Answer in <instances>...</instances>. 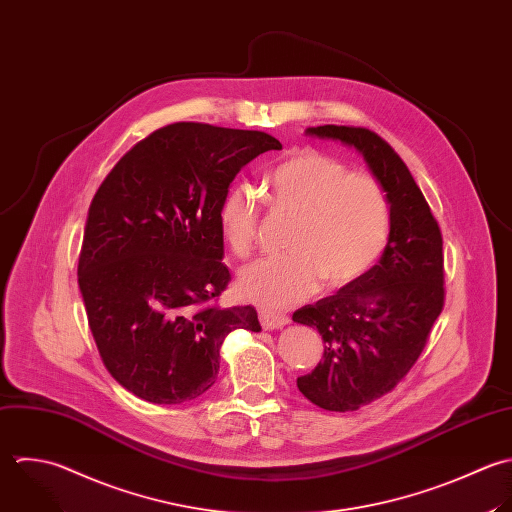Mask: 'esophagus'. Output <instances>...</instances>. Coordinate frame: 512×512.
Instances as JSON below:
<instances>
[{
	"label": "esophagus",
	"mask_w": 512,
	"mask_h": 512,
	"mask_svg": "<svg viewBox=\"0 0 512 512\" xmlns=\"http://www.w3.org/2000/svg\"><path fill=\"white\" fill-rule=\"evenodd\" d=\"M259 321L263 329H283L285 325H289V317L283 313H275V311H259Z\"/></svg>",
	"instance_id": "34e87169"
}]
</instances>
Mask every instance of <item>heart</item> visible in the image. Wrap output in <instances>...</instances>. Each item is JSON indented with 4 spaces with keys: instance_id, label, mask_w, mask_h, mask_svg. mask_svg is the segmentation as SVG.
Returning a JSON list of instances; mask_svg holds the SVG:
<instances>
[{
    "instance_id": "heart-1",
    "label": "heart",
    "mask_w": 512,
    "mask_h": 512,
    "mask_svg": "<svg viewBox=\"0 0 512 512\" xmlns=\"http://www.w3.org/2000/svg\"><path fill=\"white\" fill-rule=\"evenodd\" d=\"M271 209L293 219L287 255L247 265L239 293L263 307L283 309L321 283L341 289L367 275L391 233V205L383 185L315 149H299L265 175ZM223 239L239 259L249 257L261 223V201L245 185L231 187L219 207Z\"/></svg>"
}]
</instances>
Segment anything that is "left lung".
Wrapping results in <instances>:
<instances>
[{"mask_svg": "<svg viewBox=\"0 0 512 512\" xmlns=\"http://www.w3.org/2000/svg\"><path fill=\"white\" fill-rule=\"evenodd\" d=\"M311 137L357 149L391 205L379 263L335 295L305 305L293 321L321 333L323 361L297 379L325 411H357L393 391L423 353L445 303L443 237L419 185L395 149L363 127L319 125Z\"/></svg>", "mask_w": 512, "mask_h": 512, "instance_id": "left-lung-1", "label": "left lung"}]
</instances>
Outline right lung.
I'll return each mask as SVG.
<instances>
[{
	"label": "right lung",
	"instance_id": "1",
	"mask_svg": "<svg viewBox=\"0 0 512 512\" xmlns=\"http://www.w3.org/2000/svg\"><path fill=\"white\" fill-rule=\"evenodd\" d=\"M281 149L265 131L171 123L129 149L87 213L77 283L111 377L135 397L179 405L217 379L235 329L261 331L255 307L213 301L231 281L219 207L235 175Z\"/></svg>",
	"mask_w": 512,
	"mask_h": 512
}]
</instances>
